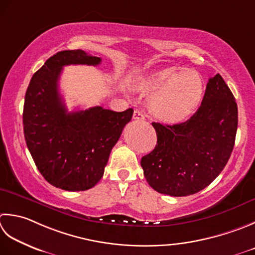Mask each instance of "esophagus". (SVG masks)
I'll return each instance as SVG.
<instances>
[{
  "instance_id": "1",
  "label": "esophagus",
  "mask_w": 255,
  "mask_h": 255,
  "mask_svg": "<svg viewBox=\"0 0 255 255\" xmlns=\"http://www.w3.org/2000/svg\"><path fill=\"white\" fill-rule=\"evenodd\" d=\"M144 118H146V115H144L142 112L140 111L133 112V119H136V121H142Z\"/></svg>"
}]
</instances>
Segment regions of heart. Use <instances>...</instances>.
<instances>
[{
	"instance_id": "1",
	"label": "heart",
	"mask_w": 255,
	"mask_h": 255,
	"mask_svg": "<svg viewBox=\"0 0 255 255\" xmlns=\"http://www.w3.org/2000/svg\"><path fill=\"white\" fill-rule=\"evenodd\" d=\"M138 86L151 94L153 113L164 121L179 122L196 111L203 96V79L194 71L167 68L142 77Z\"/></svg>"
}]
</instances>
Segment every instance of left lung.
<instances>
[{
  "label": "left lung",
  "instance_id": "obj_1",
  "mask_svg": "<svg viewBox=\"0 0 255 255\" xmlns=\"http://www.w3.org/2000/svg\"><path fill=\"white\" fill-rule=\"evenodd\" d=\"M153 150L141 158L143 176L154 190L172 197L201 191L231 156L238 128V106L220 74L209 79L201 106L187 122L152 123Z\"/></svg>",
  "mask_w": 255,
  "mask_h": 255
}]
</instances>
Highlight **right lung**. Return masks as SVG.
Wrapping results in <instances>:
<instances>
[{
    "mask_svg": "<svg viewBox=\"0 0 255 255\" xmlns=\"http://www.w3.org/2000/svg\"><path fill=\"white\" fill-rule=\"evenodd\" d=\"M101 57L82 49L58 52L33 75L23 109L24 137L45 180L66 191H84L101 180L113 147L133 109L113 112L101 106L68 113L58 91L66 65H93Z\"/></svg>",
    "mask_w": 255,
    "mask_h": 255,
    "instance_id": "obj_1",
    "label": "right lung"
}]
</instances>
